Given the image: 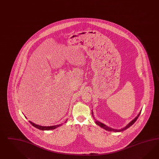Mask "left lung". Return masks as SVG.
Returning a JSON list of instances; mask_svg holds the SVG:
<instances>
[{"instance_id": "obj_1", "label": "left lung", "mask_w": 159, "mask_h": 159, "mask_svg": "<svg viewBox=\"0 0 159 159\" xmlns=\"http://www.w3.org/2000/svg\"><path fill=\"white\" fill-rule=\"evenodd\" d=\"M92 113H93V112H92ZM140 114H141V112L138 114V116H137V117H135V118L133 121H131L129 123V125H127V126H125V128L121 129H112V128H111V127H107V125H104L103 123H102L99 122V121H97V120H95V123H96L97 125H98L99 126L101 127L102 128H103V129H106V130H107V131H113V132H120V131H125V129H129V127L130 126H131L132 125H133L134 123L137 121V120L138 117H139V116L140 115Z\"/></svg>"}]
</instances>
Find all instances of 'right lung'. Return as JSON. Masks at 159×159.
<instances>
[{"label":"right lung","mask_w":159,"mask_h":159,"mask_svg":"<svg viewBox=\"0 0 159 159\" xmlns=\"http://www.w3.org/2000/svg\"><path fill=\"white\" fill-rule=\"evenodd\" d=\"M31 125H32L33 126H34V127L37 128L41 130H50V129H56L58 127H60V125H62V124L59 125H54V126H41V125H35L34 123L31 122L30 121H29Z\"/></svg>","instance_id":"right-lung-1"}]
</instances>
